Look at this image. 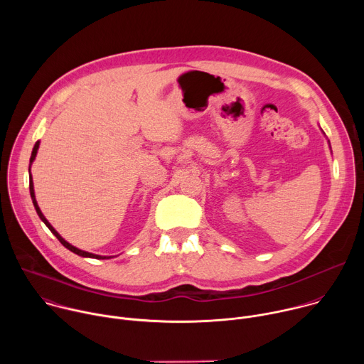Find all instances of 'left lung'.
<instances>
[{"mask_svg": "<svg viewBox=\"0 0 364 364\" xmlns=\"http://www.w3.org/2000/svg\"><path fill=\"white\" fill-rule=\"evenodd\" d=\"M328 144H330V141H328ZM330 148H331V146H330Z\"/></svg>", "mask_w": 364, "mask_h": 364, "instance_id": "left-lung-1", "label": "left lung"}]
</instances>
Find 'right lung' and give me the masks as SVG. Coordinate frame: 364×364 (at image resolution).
<instances>
[{
	"mask_svg": "<svg viewBox=\"0 0 364 364\" xmlns=\"http://www.w3.org/2000/svg\"><path fill=\"white\" fill-rule=\"evenodd\" d=\"M38 146H40V141H37L36 142V145H34V148H33V152H31V159H30V166H28V173H30V196H31V200H33V204H34V209H36V212H37V215H38V218L44 222V225L50 229V232L53 233L58 239H59V242L65 246V247H68L70 252H73V253H76V255H79V256H83V257H95V259H109V257H112V256H100V255H95V253H90V252H86V250H82V249H77L76 246H73V245H70L69 242H66L59 233H58V230L51 226L50 223H48V220L44 218V215L41 213V210H40V207H38V204H37V200H36V194H34V186H33V178H31V171H30V168H31V164H33V161L36 160V155H37V151H38Z\"/></svg>",
	"mask_w": 364,
	"mask_h": 364,
	"instance_id": "add662e5",
	"label": "right lung"
}]
</instances>
